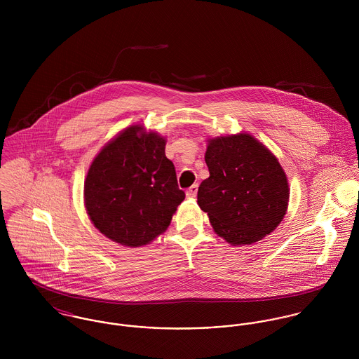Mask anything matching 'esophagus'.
<instances>
[{"label":"esophagus","mask_w":359,"mask_h":359,"mask_svg":"<svg viewBox=\"0 0 359 359\" xmlns=\"http://www.w3.org/2000/svg\"><path fill=\"white\" fill-rule=\"evenodd\" d=\"M196 194H198V184H195V185H192L188 191H187V196L189 198V199H194V198H196Z\"/></svg>","instance_id":"esophagus-1"}]
</instances>
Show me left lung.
<instances>
[{"instance_id": "1", "label": "left lung", "mask_w": 359, "mask_h": 359, "mask_svg": "<svg viewBox=\"0 0 359 359\" xmlns=\"http://www.w3.org/2000/svg\"><path fill=\"white\" fill-rule=\"evenodd\" d=\"M210 177L198 191V205L214 232L232 246L253 245L283 219L289 182L276 156L253 135L239 133L207 140Z\"/></svg>"}]
</instances>
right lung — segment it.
<instances>
[{"instance_id":"1","label":"right lung","mask_w":359,"mask_h":359,"mask_svg":"<svg viewBox=\"0 0 359 359\" xmlns=\"http://www.w3.org/2000/svg\"><path fill=\"white\" fill-rule=\"evenodd\" d=\"M165 138L135 124L111 138L93 160L84 205L94 226L128 248L149 245L165 232L185 199Z\"/></svg>"}]
</instances>
